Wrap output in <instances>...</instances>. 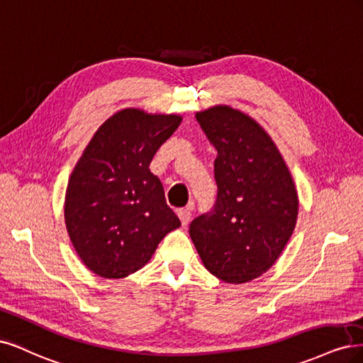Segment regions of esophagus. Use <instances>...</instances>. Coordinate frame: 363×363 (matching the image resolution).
Wrapping results in <instances>:
<instances>
[{
    "instance_id": "34e87169",
    "label": "esophagus",
    "mask_w": 363,
    "mask_h": 363,
    "mask_svg": "<svg viewBox=\"0 0 363 363\" xmlns=\"http://www.w3.org/2000/svg\"><path fill=\"white\" fill-rule=\"evenodd\" d=\"M178 217L181 218L182 226H186V225L190 223V220H191L190 209H179V211H178Z\"/></svg>"
}]
</instances>
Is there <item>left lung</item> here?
I'll return each mask as SVG.
<instances>
[{"label": "left lung", "mask_w": 363, "mask_h": 363, "mask_svg": "<svg viewBox=\"0 0 363 363\" xmlns=\"http://www.w3.org/2000/svg\"><path fill=\"white\" fill-rule=\"evenodd\" d=\"M196 119L216 149L217 203L191 221L190 237L206 270L247 284L270 270L298 216L294 179L273 138L252 116L218 104Z\"/></svg>", "instance_id": "1"}]
</instances>
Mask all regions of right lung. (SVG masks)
Listing matches in <instances>:
<instances>
[{"mask_svg":"<svg viewBox=\"0 0 363 363\" xmlns=\"http://www.w3.org/2000/svg\"><path fill=\"white\" fill-rule=\"evenodd\" d=\"M181 122V114L123 108L98 128L77 161L66 186L65 225L78 258L96 276L138 272L181 226L149 170Z\"/></svg>","mask_w":363,"mask_h":363,"instance_id":"add662e5","label":"right lung"}]
</instances>
